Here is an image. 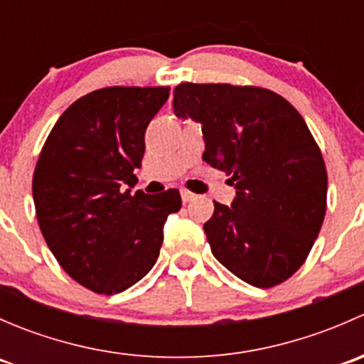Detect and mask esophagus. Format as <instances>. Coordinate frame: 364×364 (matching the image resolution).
<instances>
[{
    "instance_id": "34e87169",
    "label": "esophagus",
    "mask_w": 364,
    "mask_h": 364,
    "mask_svg": "<svg viewBox=\"0 0 364 364\" xmlns=\"http://www.w3.org/2000/svg\"><path fill=\"white\" fill-rule=\"evenodd\" d=\"M181 199L183 203H190V200L196 199V193H192L190 190H181Z\"/></svg>"
}]
</instances>
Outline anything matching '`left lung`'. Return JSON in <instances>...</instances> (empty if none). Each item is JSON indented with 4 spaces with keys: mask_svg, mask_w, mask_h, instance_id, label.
Here are the masks:
<instances>
[{
    "mask_svg": "<svg viewBox=\"0 0 364 364\" xmlns=\"http://www.w3.org/2000/svg\"><path fill=\"white\" fill-rule=\"evenodd\" d=\"M174 114L203 123V160L230 174L232 205L215 200L204 232L213 255L253 287L289 280L326 216L328 172L303 116L274 91L181 82Z\"/></svg>",
    "mask_w": 364,
    "mask_h": 364,
    "instance_id": "left-lung-1",
    "label": "left lung"
}]
</instances>
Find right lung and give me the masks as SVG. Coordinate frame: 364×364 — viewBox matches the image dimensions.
I'll list each match as a JSON object with an SVG mask.
<instances>
[{"mask_svg":"<svg viewBox=\"0 0 364 364\" xmlns=\"http://www.w3.org/2000/svg\"><path fill=\"white\" fill-rule=\"evenodd\" d=\"M168 86H109L84 95L46 139L33 200L47 247L77 284L117 294L151 271L164 223L181 209L178 190L124 192L137 181L144 134Z\"/></svg>","mask_w":364,"mask_h":364,"instance_id":"1","label":"right lung"}]
</instances>
